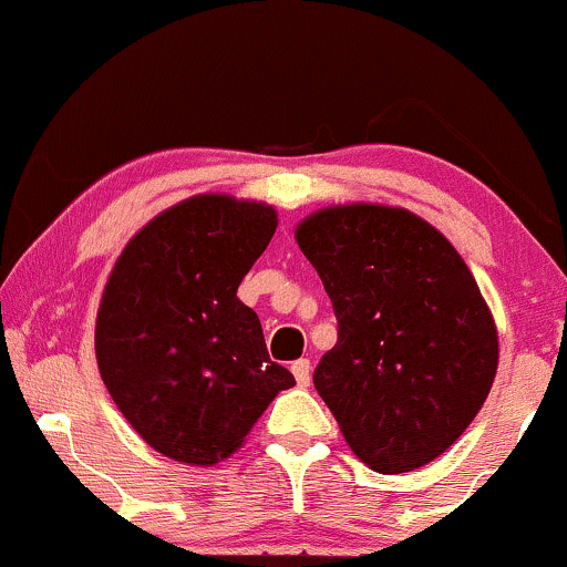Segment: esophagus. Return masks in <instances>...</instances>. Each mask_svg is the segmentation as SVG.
<instances>
[{
	"mask_svg": "<svg viewBox=\"0 0 567 567\" xmlns=\"http://www.w3.org/2000/svg\"><path fill=\"white\" fill-rule=\"evenodd\" d=\"M291 373H295V379H297L299 386H310V379H312V365H310V360L302 358V360L291 362Z\"/></svg>",
	"mask_w": 567,
	"mask_h": 567,
	"instance_id": "34e87169",
	"label": "esophagus"
}]
</instances>
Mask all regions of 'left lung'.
I'll list each match as a JSON object with an SVG mask.
<instances>
[{"label":"left lung","instance_id":"obj_1","mask_svg":"<svg viewBox=\"0 0 567 567\" xmlns=\"http://www.w3.org/2000/svg\"><path fill=\"white\" fill-rule=\"evenodd\" d=\"M339 320L318 394L379 473L429 465L463 436L497 375L499 341L457 249L410 209L339 205L297 226Z\"/></svg>","mask_w":567,"mask_h":567}]
</instances>
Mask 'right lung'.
<instances>
[{
	"mask_svg": "<svg viewBox=\"0 0 567 567\" xmlns=\"http://www.w3.org/2000/svg\"><path fill=\"white\" fill-rule=\"evenodd\" d=\"M276 226L262 202L199 194L146 223L110 272L94 337L102 381L165 457L220 463L295 386L268 358L257 312L236 297Z\"/></svg>",
	"mask_w": 567,
	"mask_h": 567,
	"instance_id": "right-lung-1",
	"label": "right lung"
}]
</instances>
